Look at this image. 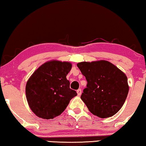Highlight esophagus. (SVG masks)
I'll return each instance as SVG.
<instances>
[{
  "mask_svg": "<svg viewBox=\"0 0 146 146\" xmlns=\"http://www.w3.org/2000/svg\"><path fill=\"white\" fill-rule=\"evenodd\" d=\"M77 95L78 96H80L81 94V93H82V91H81V89H79L77 91Z\"/></svg>",
  "mask_w": 146,
  "mask_h": 146,
  "instance_id": "esophagus-1",
  "label": "esophagus"
}]
</instances>
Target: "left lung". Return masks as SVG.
Segmentation results:
<instances>
[{
	"instance_id": "1",
	"label": "left lung",
	"mask_w": 146,
	"mask_h": 146,
	"mask_svg": "<svg viewBox=\"0 0 146 146\" xmlns=\"http://www.w3.org/2000/svg\"><path fill=\"white\" fill-rule=\"evenodd\" d=\"M77 65L87 81L81 98L89 111L101 118L114 116L128 96L126 75L107 61H84Z\"/></svg>"
}]
</instances>
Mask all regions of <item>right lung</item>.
<instances>
[{
	"instance_id": "1",
	"label": "right lung",
	"mask_w": 146,
	"mask_h": 146,
	"mask_svg": "<svg viewBox=\"0 0 146 146\" xmlns=\"http://www.w3.org/2000/svg\"><path fill=\"white\" fill-rule=\"evenodd\" d=\"M72 65L53 60L44 63L34 71L26 86L28 103L37 116L52 119L64 111L74 96L66 76Z\"/></svg>"
}]
</instances>
